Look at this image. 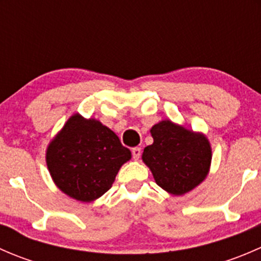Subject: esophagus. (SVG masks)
Masks as SVG:
<instances>
[{"label": "esophagus", "instance_id": "1", "mask_svg": "<svg viewBox=\"0 0 261 261\" xmlns=\"http://www.w3.org/2000/svg\"><path fill=\"white\" fill-rule=\"evenodd\" d=\"M131 152H133V158H134V159L138 160L139 158H140V155H141V147H139V146L134 147V149L131 150Z\"/></svg>", "mask_w": 261, "mask_h": 261}]
</instances>
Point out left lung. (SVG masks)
<instances>
[{"mask_svg":"<svg viewBox=\"0 0 261 261\" xmlns=\"http://www.w3.org/2000/svg\"><path fill=\"white\" fill-rule=\"evenodd\" d=\"M150 133L154 143L144 149L143 160L158 186L180 196L206 178L212 154L203 135L168 120L152 126Z\"/></svg>","mask_w":261,"mask_h":261,"instance_id":"1","label":"left lung"}]
</instances>
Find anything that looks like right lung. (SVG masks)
Returning a JSON list of instances; mask_svg holds the SVG:
<instances>
[{"label":"right lung","mask_w":261,"mask_h":261,"mask_svg":"<svg viewBox=\"0 0 261 261\" xmlns=\"http://www.w3.org/2000/svg\"><path fill=\"white\" fill-rule=\"evenodd\" d=\"M131 152L99 121L74 115L50 143L46 164L55 184L72 198L91 202L106 193Z\"/></svg>","instance_id":"add662e5"}]
</instances>
